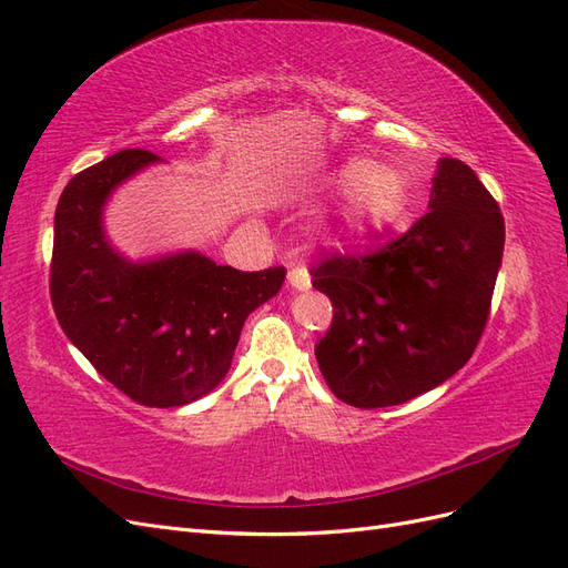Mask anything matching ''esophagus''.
Segmentation results:
<instances>
[{"label":"esophagus","mask_w":568,"mask_h":568,"mask_svg":"<svg viewBox=\"0 0 568 568\" xmlns=\"http://www.w3.org/2000/svg\"><path fill=\"white\" fill-rule=\"evenodd\" d=\"M286 280H288V286L296 288V291L311 288V274H307L305 267H291L288 274H286Z\"/></svg>","instance_id":"obj_1"}]
</instances>
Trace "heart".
<instances>
[{"label":"heart","mask_w":568,"mask_h":568,"mask_svg":"<svg viewBox=\"0 0 568 568\" xmlns=\"http://www.w3.org/2000/svg\"><path fill=\"white\" fill-rule=\"evenodd\" d=\"M341 232L346 239H367L400 215L405 184L398 170L384 163L351 161L341 168Z\"/></svg>","instance_id":"obj_1"}]
</instances>
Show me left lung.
<instances>
[{"mask_svg":"<svg viewBox=\"0 0 568 568\" xmlns=\"http://www.w3.org/2000/svg\"><path fill=\"white\" fill-rule=\"evenodd\" d=\"M505 220L474 170L440 159L428 213L367 255H329L311 270L334 322L315 346L338 400L403 405L467 365L486 329Z\"/></svg>","mask_w":568,"mask_h":568,"instance_id":"left-lung-1","label":"left lung"}]
</instances>
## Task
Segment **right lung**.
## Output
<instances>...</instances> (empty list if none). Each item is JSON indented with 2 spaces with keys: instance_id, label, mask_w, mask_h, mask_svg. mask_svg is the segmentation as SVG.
<instances>
[{
  "instance_id": "add662e5",
  "label": "right lung",
  "mask_w": 568,
  "mask_h": 568,
  "mask_svg": "<svg viewBox=\"0 0 568 568\" xmlns=\"http://www.w3.org/2000/svg\"><path fill=\"white\" fill-rule=\"evenodd\" d=\"M161 163L125 149L65 184L54 215L51 305L94 369L146 407H180L225 379L246 317L284 284L286 270L242 272L199 251L132 263L104 230L115 186Z\"/></svg>"
}]
</instances>
